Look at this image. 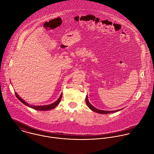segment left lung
<instances>
[{
  "instance_id": "left-lung-1",
  "label": "left lung",
  "mask_w": 154,
  "mask_h": 154,
  "mask_svg": "<svg viewBox=\"0 0 154 154\" xmlns=\"http://www.w3.org/2000/svg\"><path fill=\"white\" fill-rule=\"evenodd\" d=\"M86 104L87 106H88V107L91 109L92 111L96 112V113H101V114H108V113H115V112H117L122 109H120V110H115V111H105V110H99L98 109H96L95 107H94V106H92L91 103H89V100H88V96H86Z\"/></svg>"
}]
</instances>
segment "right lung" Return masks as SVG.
Masks as SVG:
<instances>
[{
	"instance_id": "1",
	"label": "right lung",
	"mask_w": 154,
	"mask_h": 154,
	"mask_svg": "<svg viewBox=\"0 0 154 154\" xmlns=\"http://www.w3.org/2000/svg\"><path fill=\"white\" fill-rule=\"evenodd\" d=\"M15 94L17 98L22 103H23L24 105H26V106H28V107H30V108H32V109H35V110H41V111H43V110H44V111L49 110H51V109H54V108L59 104V103H60V100H61V98H62V95L61 94L60 96V97L58 98V100H57L56 102H54V103H52V104H51L45 105V106H32V105L29 104L25 102L23 99H21V98L17 95V94L16 92H15Z\"/></svg>"
}]
</instances>
